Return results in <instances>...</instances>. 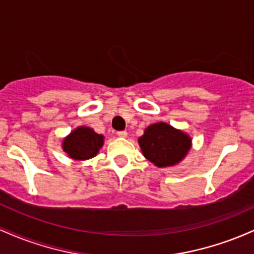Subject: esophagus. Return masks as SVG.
<instances>
[{"instance_id":"1","label":"esophagus","mask_w":254,"mask_h":254,"mask_svg":"<svg viewBox=\"0 0 254 254\" xmlns=\"http://www.w3.org/2000/svg\"><path fill=\"white\" fill-rule=\"evenodd\" d=\"M117 135H118L119 137H127V131H125V130H123V131H118Z\"/></svg>"}]
</instances>
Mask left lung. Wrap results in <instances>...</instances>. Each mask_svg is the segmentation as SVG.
<instances>
[{"instance_id": "left-lung-1", "label": "left lung", "mask_w": 254, "mask_h": 254, "mask_svg": "<svg viewBox=\"0 0 254 254\" xmlns=\"http://www.w3.org/2000/svg\"><path fill=\"white\" fill-rule=\"evenodd\" d=\"M138 143L150 162L157 167H167L182 161L190 149L191 138L171 125L156 123L145 129Z\"/></svg>"}]
</instances>
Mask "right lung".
<instances>
[{"mask_svg":"<svg viewBox=\"0 0 254 254\" xmlns=\"http://www.w3.org/2000/svg\"><path fill=\"white\" fill-rule=\"evenodd\" d=\"M104 143V137L89 127H81L64 138L63 149L71 159L87 160L97 155Z\"/></svg>","mask_w":254,"mask_h":254,"instance_id":"add662e5","label":"right lung"}]
</instances>
